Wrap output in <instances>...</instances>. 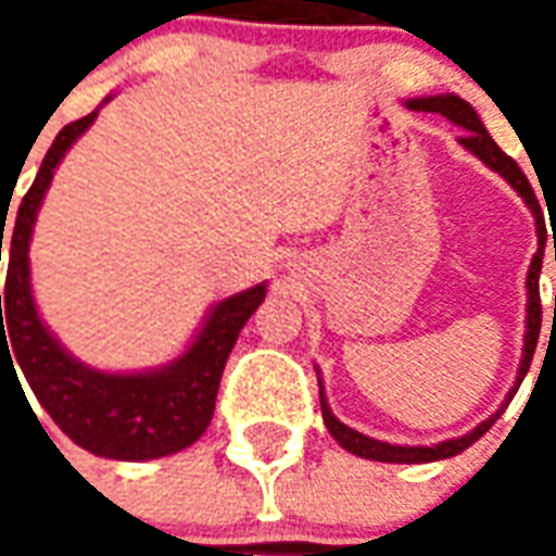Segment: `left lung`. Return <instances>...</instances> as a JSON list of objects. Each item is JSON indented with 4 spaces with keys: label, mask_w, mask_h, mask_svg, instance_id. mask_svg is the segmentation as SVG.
I'll return each mask as SVG.
<instances>
[{
    "label": "left lung",
    "mask_w": 556,
    "mask_h": 556,
    "mask_svg": "<svg viewBox=\"0 0 556 556\" xmlns=\"http://www.w3.org/2000/svg\"><path fill=\"white\" fill-rule=\"evenodd\" d=\"M410 110H422V113H441L443 118H450L453 125H458L465 130V137H458V142L477 154L485 166H491L494 172H501L506 181L513 184V190L527 202V207L533 211L536 217V231H539V250L530 262V270H527V337H525V357H521V369H518V381H515L513 393L506 396V402L515 396V390L525 381L527 369H530V361H533V351H536L539 342V327H542V303H539V270H542V255H545V219H542V207H539V199L533 193V187L527 181V175L521 172V166L515 163L509 154H503L501 146L489 137L485 125L479 122L477 110L470 106L462 98L455 94H434V98H417V101L408 103ZM554 262H556V241H554ZM506 405H503L494 417H489L485 422H479L477 429L467 431L462 438H453V441L434 443V446H396V443L375 441V438H366L361 431L349 429L345 422H339L333 417V410L327 405L325 393H321V417H325L327 431L342 443V450L361 455V458H372V462H393V465H422V462H441V458H450V455L465 453L470 443H477L485 431L494 426V419L501 417Z\"/></svg>",
    "instance_id": "1"
}]
</instances>
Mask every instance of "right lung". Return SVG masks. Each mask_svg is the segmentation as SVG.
<instances>
[{
  "label": "right lung",
  "mask_w": 556,
  "mask_h": 556,
  "mask_svg": "<svg viewBox=\"0 0 556 556\" xmlns=\"http://www.w3.org/2000/svg\"><path fill=\"white\" fill-rule=\"evenodd\" d=\"M94 118L98 110L59 130L11 223L5 294H0V361L5 354L11 366L17 363L41 408L83 450L103 458L148 462L202 438L214 417L223 366L247 318L265 301V282L217 303L193 345L157 372L110 375L74 361L43 327L31 301L29 241L53 169ZM2 238L5 226L0 255Z\"/></svg>",
  "instance_id": "1"
}]
</instances>
